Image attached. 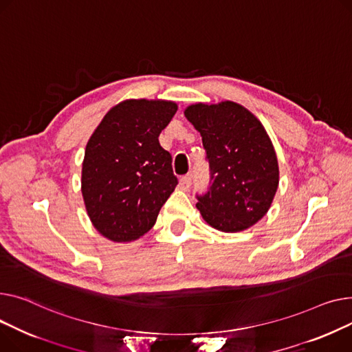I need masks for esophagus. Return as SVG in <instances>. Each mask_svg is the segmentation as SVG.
Instances as JSON below:
<instances>
[{
	"label": "esophagus",
	"mask_w": 352,
	"mask_h": 352,
	"mask_svg": "<svg viewBox=\"0 0 352 352\" xmlns=\"http://www.w3.org/2000/svg\"><path fill=\"white\" fill-rule=\"evenodd\" d=\"M179 184H180V188H182L183 190H188V189L190 188V184H192V175L182 176Z\"/></svg>",
	"instance_id": "obj_1"
}]
</instances>
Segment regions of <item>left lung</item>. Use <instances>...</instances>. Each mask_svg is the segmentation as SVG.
I'll return each instance as SVG.
<instances>
[{"mask_svg":"<svg viewBox=\"0 0 352 352\" xmlns=\"http://www.w3.org/2000/svg\"><path fill=\"white\" fill-rule=\"evenodd\" d=\"M184 116L201 135L212 186L197 196L203 220L213 229H249L270 209L280 172L273 142L263 123L240 103H193Z\"/></svg>","mask_w":352,"mask_h":352,"instance_id":"obj_1","label":"left lung"}]
</instances>
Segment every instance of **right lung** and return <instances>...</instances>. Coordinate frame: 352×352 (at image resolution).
Returning <instances> with one entry per match:
<instances>
[{"label": "right lung", "mask_w": 352, "mask_h": 352, "mask_svg": "<svg viewBox=\"0 0 352 352\" xmlns=\"http://www.w3.org/2000/svg\"><path fill=\"white\" fill-rule=\"evenodd\" d=\"M177 103L126 99L103 116L82 162L80 190L95 229L116 243L138 240L156 223L177 177L159 143Z\"/></svg>", "instance_id": "right-lung-1"}]
</instances>
